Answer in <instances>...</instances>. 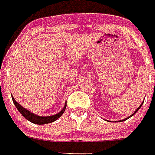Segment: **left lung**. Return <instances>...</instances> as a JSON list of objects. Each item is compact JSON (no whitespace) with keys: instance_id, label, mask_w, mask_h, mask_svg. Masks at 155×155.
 Here are the masks:
<instances>
[{"instance_id":"8db88e82","label":"left lung","mask_w":155,"mask_h":155,"mask_svg":"<svg viewBox=\"0 0 155 155\" xmlns=\"http://www.w3.org/2000/svg\"><path fill=\"white\" fill-rule=\"evenodd\" d=\"M143 102H144V101H143ZM143 103H142V104H141V105H140L139 107H138V108H137V110H136V111H135V112H134V113H133V114H132V115H131V116H129L128 118H130L131 116H134V114H135V113H137V111H138V110H139V109H140V108L141 107V106H142V105H143ZM128 118H127V119H124V120H120V122H122V121H124V120H127V119H128Z\"/></svg>"}]
</instances>
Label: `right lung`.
Here are the masks:
<instances>
[{
    "instance_id": "add662e5",
    "label": "right lung",
    "mask_w": 155,
    "mask_h": 155,
    "mask_svg": "<svg viewBox=\"0 0 155 155\" xmlns=\"http://www.w3.org/2000/svg\"><path fill=\"white\" fill-rule=\"evenodd\" d=\"M12 97L15 105L18 110L20 112V113L24 116L25 118L26 119V120H28V121L33 123V124H39V125L50 124V123H53V122H54L55 120H57V119L60 118V117L62 116V114L64 113V111H65L66 109V106H67V103H66L65 105H64V109H63L60 113L54 115V116H39L35 115L34 113H31V112H29L28 110H27V109H25V108H23L21 105H19V104L16 102L15 100V98H13V96Z\"/></svg>"
}]
</instances>
